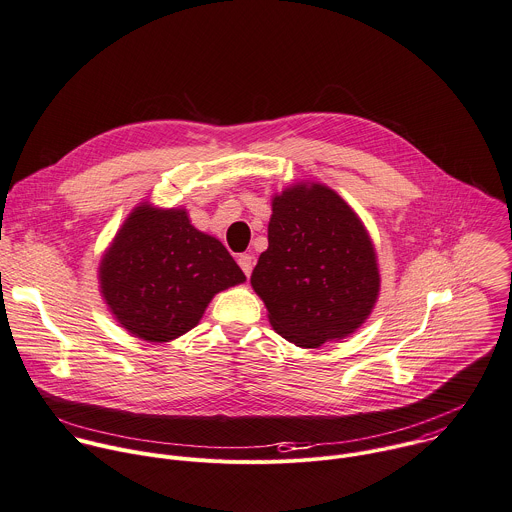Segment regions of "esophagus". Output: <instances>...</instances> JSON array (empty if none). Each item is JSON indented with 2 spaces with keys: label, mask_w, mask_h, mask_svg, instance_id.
<instances>
[{
  "label": "esophagus",
  "mask_w": 512,
  "mask_h": 512,
  "mask_svg": "<svg viewBox=\"0 0 512 512\" xmlns=\"http://www.w3.org/2000/svg\"><path fill=\"white\" fill-rule=\"evenodd\" d=\"M237 261H239V267L243 269V273L249 277L251 271H253V265H255V257L249 255V253H243V255H239Z\"/></svg>",
  "instance_id": "obj_1"
}]
</instances>
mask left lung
<instances>
[{"label": "left lung", "mask_w": 512, "mask_h": 512, "mask_svg": "<svg viewBox=\"0 0 512 512\" xmlns=\"http://www.w3.org/2000/svg\"><path fill=\"white\" fill-rule=\"evenodd\" d=\"M269 247L251 287L271 327L297 348L358 331L380 295L374 241L358 213L321 183H295L271 199Z\"/></svg>", "instance_id": "left-lung-1"}]
</instances>
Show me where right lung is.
Returning a JSON list of instances; mask_svg holds the SVG:
<instances>
[{
	"instance_id": "add662e5",
	"label": "right lung",
	"mask_w": 512,
	"mask_h": 512,
	"mask_svg": "<svg viewBox=\"0 0 512 512\" xmlns=\"http://www.w3.org/2000/svg\"><path fill=\"white\" fill-rule=\"evenodd\" d=\"M245 281L225 245L191 225L183 207L140 203L98 265L100 295L132 337L166 344L191 331L211 299Z\"/></svg>"
}]
</instances>
